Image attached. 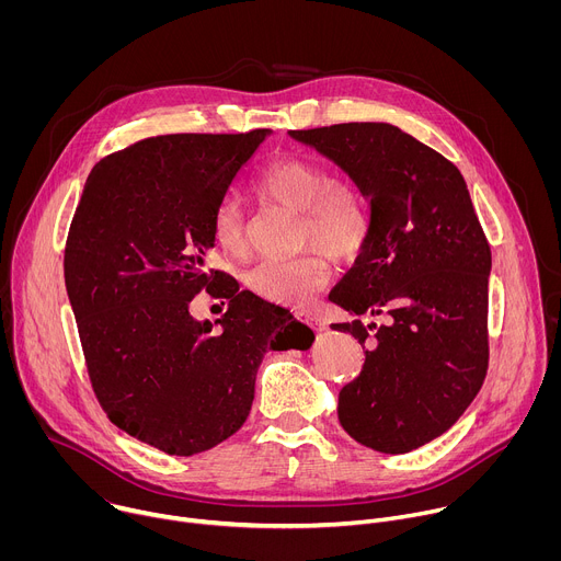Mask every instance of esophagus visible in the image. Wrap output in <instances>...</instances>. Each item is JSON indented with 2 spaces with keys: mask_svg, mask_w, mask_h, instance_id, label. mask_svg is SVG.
Returning <instances> with one entry per match:
<instances>
[{
  "mask_svg": "<svg viewBox=\"0 0 561 561\" xmlns=\"http://www.w3.org/2000/svg\"><path fill=\"white\" fill-rule=\"evenodd\" d=\"M297 317L301 319V322H306L308 327H312L314 331H327V324L319 322V319H317V317H312V314H297Z\"/></svg>",
  "mask_w": 561,
  "mask_h": 561,
  "instance_id": "34e87169",
  "label": "esophagus"
}]
</instances>
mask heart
<instances>
[{
  "label": "heart",
  "instance_id": "obj_1",
  "mask_svg": "<svg viewBox=\"0 0 561 561\" xmlns=\"http://www.w3.org/2000/svg\"><path fill=\"white\" fill-rule=\"evenodd\" d=\"M255 191L299 213V244L317 247L335 260L359 253L368 234V208L362 193L333 180L317 162L301 157H282L255 180ZM215 244L230 257H242L249 249L244 208L237 197H224L213 215ZM329 279L322 255L304 253L293 260H266L249 271L247 284L262 299L275 304H306Z\"/></svg>",
  "mask_w": 561,
  "mask_h": 561
}]
</instances>
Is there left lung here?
Here are the masks:
<instances>
[{"instance_id": "1", "label": "left lung", "mask_w": 561, "mask_h": 561, "mask_svg": "<svg viewBox=\"0 0 561 561\" xmlns=\"http://www.w3.org/2000/svg\"><path fill=\"white\" fill-rule=\"evenodd\" d=\"M288 135L331 159L370 206L362 253L329 299L386 324H333L368 344L359 377L340 390V424L373 450H415L461 417L489 368L491 247L466 182L392 124Z\"/></svg>"}]
</instances>
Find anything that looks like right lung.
Listing matches in <instances>:
<instances>
[{
  "instance_id": "1",
  "label": "right lung",
  "mask_w": 561,
  "mask_h": 561,
  "mask_svg": "<svg viewBox=\"0 0 561 561\" xmlns=\"http://www.w3.org/2000/svg\"><path fill=\"white\" fill-rule=\"evenodd\" d=\"M268 135L137 141L95 164L70 224L64 279L93 390L115 426L169 455L237 433L264 353L314 340L293 314L284 327V308L206 268L215 208ZM202 287L229 299L219 332L190 312Z\"/></svg>"
}]
</instances>
